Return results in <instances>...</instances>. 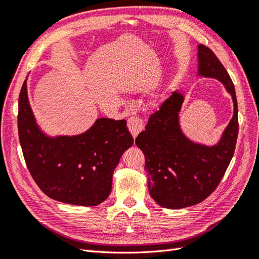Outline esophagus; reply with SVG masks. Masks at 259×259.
Returning a JSON list of instances; mask_svg holds the SVG:
<instances>
[{
	"label": "esophagus",
	"mask_w": 259,
	"mask_h": 259,
	"mask_svg": "<svg viewBox=\"0 0 259 259\" xmlns=\"http://www.w3.org/2000/svg\"><path fill=\"white\" fill-rule=\"evenodd\" d=\"M127 126H128V130L131 132L132 136L136 139L137 135H139L141 132L144 130V124H143V120L140 117H130L127 120Z\"/></svg>",
	"instance_id": "obj_1"
}]
</instances>
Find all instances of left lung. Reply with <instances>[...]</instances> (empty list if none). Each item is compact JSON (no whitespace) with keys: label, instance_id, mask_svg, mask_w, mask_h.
Here are the masks:
<instances>
[{"label":"left lung","instance_id":"1","mask_svg":"<svg viewBox=\"0 0 259 259\" xmlns=\"http://www.w3.org/2000/svg\"><path fill=\"white\" fill-rule=\"evenodd\" d=\"M197 75L224 84L234 103V114L217 144L207 146L183 133L180 112L185 96L173 92L159 111L151 115L135 143L145 155L148 191L159 206L180 209L196 205L215 191L233 158L238 135L235 88L225 67L210 49L197 47Z\"/></svg>","mask_w":259,"mask_h":259}]
</instances>
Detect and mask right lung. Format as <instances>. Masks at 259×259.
Wrapping results in <instances>:
<instances>
[{
  "label": "right lung",
  "instance_id": "add662e5",
  "mask_svg": "<svg viewBox=\"0 0 259 259\" xmlns=\"http://www.w3.org/2000/svg\"><path fill=\"white\" fill-rule=\"evenodd\" d=\"M26 79L19 97L17 127L33 180L57 202L78 206L103 203L111 194L113 173L120 156L133 145L126 120L97 118L79 135L49 136L34 117Z\"/></svg>",
  "mask_w": 259,
  "mask_h": 259
}]
</instances>
